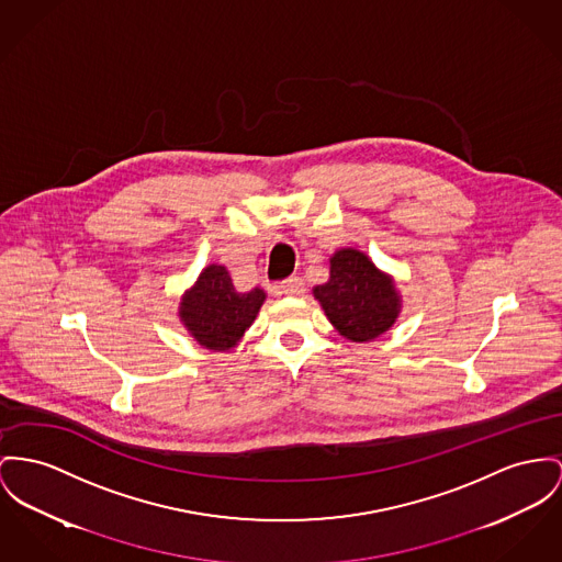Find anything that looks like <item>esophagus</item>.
I'll use <instances>...</instances> for the list:
<instances>
[{"instance_id": "1", "label": "esophagus", "mask_w": 562, "mask_h": 562, "mask_svg": "<svg viewBox=\"0 0 562 562\" xmlns=\"http://www.w3.org/2000/svg\"><path fill=\"white\" fill-rule=\"evenodd\" d=\"M279 292L285 296H302L304 294V281L300 277H290L279 283Z\"/></svg>"}]
</instances>
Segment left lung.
<instances>
[{
	"mask_svg": "<svg viewBox=\"0 0 562 562\" xmlns=\"http://www.w3.org/2000/svg\"><path fill=\"white\" fill-rule=\"evenodd\" d=\"M313 296L338 335L353 342L381 337L401 313V296L392 277L358 249H340L330 258V279L313 288Z\"/></svg>",
	"mask_w": 562,
	"mask_h": 562,
	"instance_id": "left-lung-1",
	"label": "left lung"
}]
</instances>
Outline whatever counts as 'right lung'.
Segmentation results:
<instances>
[{
    "mask_svg": "<svg viewBox=\"0 0 562 562\" xmlns=\"http://www.w3.org/2000/svg\"><path fill=\"white\" fill-rule=\"evenodd\" d=\"M263 300L262 288L238 292L227 268L211 263L200 272L193 288L183 294L179 317L189 335L202 347L229 351L258 317Z\"/></svg>",
    "mask_w": 562,
    "mask_h": 562,
    "instance_id": "right-lung-1",
    "label": "right lung"
}]
</instances>
